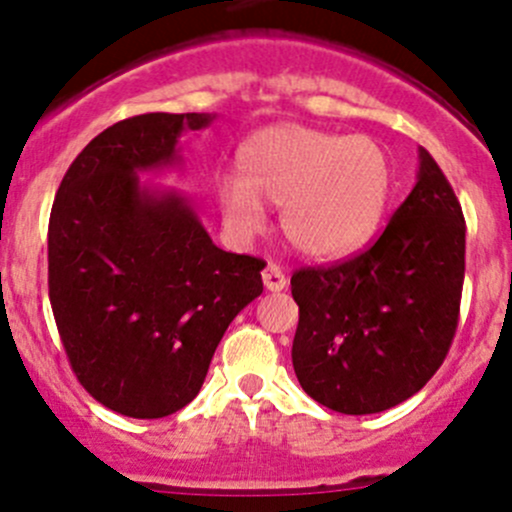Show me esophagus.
Segmentation results:
<instances>
[{
  "label": "esophagus",
  "instance_id": "esophagus-1",
  "mask_svg": "<svg viewBox=\"0 0 512 512\" xmlns=\"http://www.w3.org/2000/svg\"><path fill=\"white\" fill-rule=\"evenodd\" d=\"M262 282H265V289H270V292H282L287 287V275L282 272L280 265L267 262V267L262 270Z\"/></svg>",
  "mask_w": 512,
  "mask_h": 512
}]
</instances>
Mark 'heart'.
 I'll list each match as a JSON object with an SVG mask.
<instances>
[{
    "mask_svg": "<svg viewBox=\"0 0 512 512\" xmlns=\"http://www.w3.org/2000/svg\"><path fill=\"white\" fill-rule=\"evenodd\" d=\"M240 180L218 185V208L232 235L265 225V205H282V235L309 260L359 250L384 218L394 190L386 148L371 136L319 128H265L237 153Z\"/></svg>",
    "mask_w": 512,
    "mask_h": 512,
    "instance_id": "b5f03b06",
    "label": "heart"
}]
</instances>
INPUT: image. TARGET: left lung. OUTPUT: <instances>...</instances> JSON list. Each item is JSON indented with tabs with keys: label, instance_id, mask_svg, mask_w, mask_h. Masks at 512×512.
Masks as SVG:
<instances>
[{
	"label": "left lung",
	"instance_id": "left-lung-1",
	"mask_svg": "<svg viewBox=\"0 0 512 512\" xmlns=\"http://www.w3.org/2000/svg\"><path fill=\"white\" fill-rule=\"evenodd\" d=\"M466 272V220L426 148L409 198L369 250L292 275V364L327 409L379 414L411 399L451 349Z\"/></svg>",
	"mask_w": 512,
	"mask_h": 512
}]
</instances>
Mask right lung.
I'll use <instances>...</instances> for the list:
<instances>
[{"mask_svg":"<svg viewBox=\"0 0 512 512\" xmlns=\"http://www.w3.org/2000/svg\"><path fill=\"white\" fill-rule=\"evenodd\" d=\"M215 113L113 123L66 170L49 218V299L76 379L116 414L163 418L198 396L265 262L210 240L178 190L143 185Z\"/></svg>","mask_w":512,"mask_h":512,"instance_id":"obj_1","label":"right lung"}]
</instances>
